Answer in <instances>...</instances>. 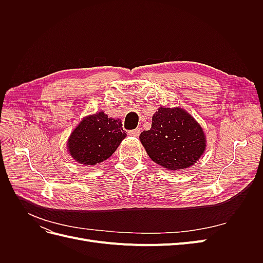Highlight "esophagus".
<instances>
[{
    "instance_id": "esophagus-1",
    "label": "esophagus",
    "mask_w": 263,
    "mask_h": 263,
    "mask_svg": "<svg viewBox=\"0 0 263 263\" xmlns=\"http://www.w3.org/2000/svg\"><path fill=\"white\" fill-rule=\"evenodd\" d=\"M139 134H140V129L139 128H136V129L128 132V135H129V136H132V137H138Z\"/></svg>"
}]
</instances>
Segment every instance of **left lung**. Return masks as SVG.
Listing matches in <instances>:
<instances>
[{
	"label": "left lung",
	"mask_w": 263,
	"mask_h": 263,
	"mask_svg": "<svg viewBox=\"0 0 263 263\" xmlns=\"http://www.w3.org/2000/svg\"><path fill=\"white\" fill-rule=\"evenodd\" d=\"M139 138L151 160L170 171L190 168L206 148L201 125L181 107H159Z\"/></svg>",
	"instance_id": "left-lung-1"
}]
</instances>
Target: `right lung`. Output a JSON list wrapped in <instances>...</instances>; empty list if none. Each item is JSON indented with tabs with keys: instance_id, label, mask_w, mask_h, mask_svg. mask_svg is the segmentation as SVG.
<instances>
[{
	"instance_id": "right-lung-1",
	"label": "right lung",
	"mask_w": 263,
	"mask_h": 263,
	"mask_svg": "<svg viewBox=\"0 0 263 263\" xmlns=\"http://www.w3.org/2000/svg\"><path fill=\"white\" fill-rule=\"evenodd\" d=\"M121 119L109 118L104 112L84 117L68 139V151L74 160L95 165L112 156L126 137Z\"/></svg>"
}]
</instances>
